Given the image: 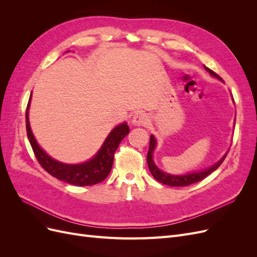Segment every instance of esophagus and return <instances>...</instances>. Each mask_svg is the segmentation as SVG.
<instances>
[{
  "label": "esophagus",
  "instance_id": "obj_1",
  "mask_svg": "<svg viewBox=\"0 0 257 257\" xmlns=\"http://www.w3.org/2000/svg\"><path fill=\"white\" fill-rule=\"evenodd\" d=\"M149 122V119H148V116L145 113H136L133 119H132V123H133V125L135 126H145Z\"/></svg>",
  "mask_w": 257,
  "mask_h": 257
}]
</instances>
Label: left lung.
<instances>
[{
    "instance_id": "8db88e82",
    "label": "left lung",
    "mask_w": 257,
    "mask_h": 257,
    "mask_svg": "<svg viewBox=\"0 0 257 257\" xmlns=\"http://www.w3.org/2000/svg\"><path fill=\"white\" fill-rule=\"evenodd\" d=\"M205 69L207 72L210 73V75L214 76L215 78L222 80L221 77L217 75L216 73H214L211 69L208 68L207 66H205ZM155 145H157V142H155V138L153 135L150 136V145H149V151H148V155H147V162H148V166H149V169L151 172V175L153 176V178L155 180H158L159 182L163 183V184H166V185H170V186H186V185H190L193 183H196L203 180L207 176H209L211 173H213L214 170L217 169L223 161L226 158L227 153L224 155V157L221 159V161H219L214 164L213 166H211L210 168H207L206 170H203V172H198V173H193V174H189V175H183V176H174V175H168L164 172H162L160 170L157 166H155L154 162L152 160V154L154 151V148Z\"/></svg>"
}]
</instances>
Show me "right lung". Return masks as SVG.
Masks as SVG:
<instances>
[{
    "instance_id": "right-lung-1",
    "label": "right lung",
    "mask_w": 257,
    "mask_h": 257,
    "mask_svg": "<svg viewBox=\"0 0 257 257\" xmlns=\"http://www.w3.org/2000/svg\"><path fill=\"white\" fill-rule=\"evenodd\" d=\"M30 99L26 111L27 134L31 147H32L33 152L35 154V158L46 172L50 174L52 177L59 179L61 181L78 186L93 185L105 180L111 170L114 153L116 149H118L122 139L128 134L130 127L127 126V124L123 123L114 127L106 138V141L103 144L102 148H100V150L97 152L95 157L91 159L90 161L77 165L63 164V163H60L56 160L51 159L49 155L47 153H45L42 148L37 145L29 123L28 112Z\"/></svg>"
}]
</instances>
